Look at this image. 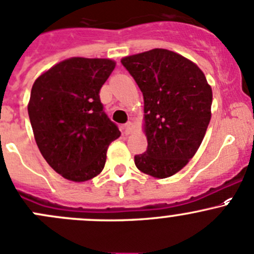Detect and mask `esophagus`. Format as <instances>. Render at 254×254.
Here are the masks:
<instances>
[{
    "label": "esophagus",
    "mask_w": 254,
    "mask_h": 254,
    "mask_svg": "<svg viewBox=\"0 0 254 254\" xmlns=\"http://www.w3.org/2000/svg\"><path fill=\"white\" fill-rule=\"evenodd\" d=\"M132 127H134L132 123L131 122H127V124H125V132H127V134H130V132L132 131Z\"/></svg>",
    "instance_id": "obj_1"
}]
</instances>
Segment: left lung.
<instances>
[{"mask_svg":"<svg viewBox=\"0 0 254 254\" xmlns=\"http://www.w3.org/2000/svg\"><path fill=\"white\" fill-rule=\"evenodd\" d=\"M144 97L147 149L135 165L157 179L179 172L192 159L211 120L212 89L202 70L185 57L155 48L125 57Z\"/></svg>","mask_w":254,"mask_h":254,"instance_id":"left-lung-1","label":"left lung"}]
</instances>
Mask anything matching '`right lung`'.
Masks as SVG:
<instances>
[{"mask_svg":"<svg viewBox=\"0 0 254 254\" xmlns=\"http://www.w3.org/2000/svg\"><path fill=\"white\" fill-rule=\"evenodd\" d=\"M114 68L110 59L75 57L52 67L32 87L28 115L37 146L64 179L82 182L99 175L110 142L120 136L99 97Z\"/></svg>","mask_w":254,"mask_h":254,"instance_id":"obj_1","label":"right lung"}]
</instances>
